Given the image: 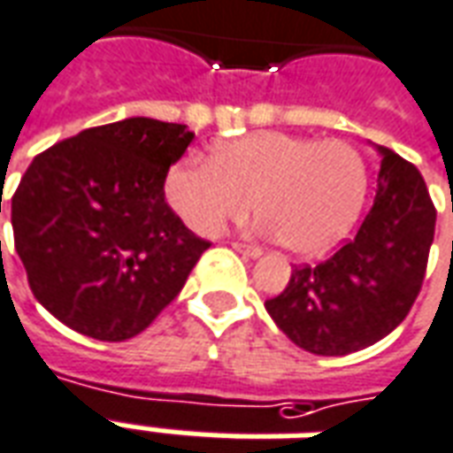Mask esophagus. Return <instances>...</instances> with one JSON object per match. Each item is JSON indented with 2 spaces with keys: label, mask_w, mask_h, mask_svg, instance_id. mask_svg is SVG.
<instances>
[{
  "label": "esophagus",
  "mask_w": 453,
  "mask_h": 453,
  "mask_svg": "<svg viewBox=\"0 0 453 453\" xmlns=\"http://www.w3.org/2000/svg\"><path fill=\"white\" fill-rule=\"evenodd\" d=\"M233 248H235L240 255H245V257L250 259H257L259 255H262V250L255 248V245H245V242H233Z\"/></svg>",
  "instance_id": "esophagus-1"
}]
</instances>
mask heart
<instances>
[{
	"label": "heart",
	"instance_id": "1",
	"mask_svg": "<svg viewBox=\"0 0 453 453\" xmlns=\"http://www.w3.org/2000/svg\"><path fill=\"white\" fill-rule=\"evenodd\" d=\"M164 188L198 235H216L245 216L252 198L262 235L277 237L292 255L316 257L356 226L368 194V166L343 139L255 132L218 144L213 161L179 159Z\"/></svg>",
	"mask_w": 453,
	"mask_h": 453
}]
</instances>
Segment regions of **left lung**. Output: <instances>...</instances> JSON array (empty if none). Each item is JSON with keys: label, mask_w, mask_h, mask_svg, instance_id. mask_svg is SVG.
Returning a JSON list of instances; mask_svg holds the SVG:
<instances>
[{"label": "left lung", "mask_w": 453, "mask_h": 453, "mask_svg": "<svg viewBox=\"0 0 453 453\" xmlns=\"http://www.w3.org/2000/svg\"><path fill=\"white\" fill-rule=\"evenodd\" d=\"M378 194L356 237L316 267L292 270L265 302L281 334L316 356H348L403 324L425 280L436 211L422 173L385 147Z\"/></svg>", "instance_id": "8db88e82"}]
</instances>
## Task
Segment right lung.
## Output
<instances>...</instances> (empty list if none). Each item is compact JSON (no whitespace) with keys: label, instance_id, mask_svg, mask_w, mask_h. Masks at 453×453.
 <instances>
[{"label":"right lung","instance_id":"1","mask_svg":"<svg viewBox=\"0 0 453 453\" xmlns=\"http://www.w3.org/2000/svg\"><path fill=\"white\" fill-rule=\"evenodd\" d=\"M194 142L186 125L127 117L39 154L12 198L28 287L61 324L97 341L142 334L211 242L164 201Z\"/></svg>","mask_w":453,"mask_h":453}]
</instances>
